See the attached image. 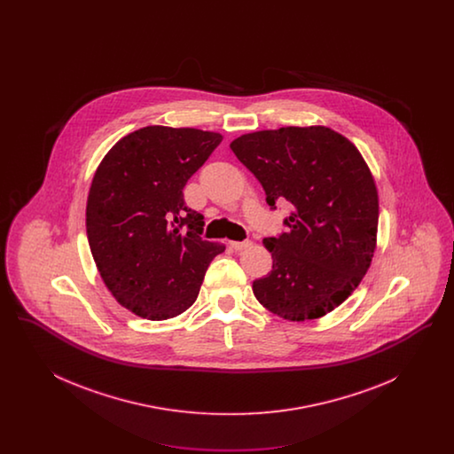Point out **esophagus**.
Wrapping results in <instances>:
<instances>
[{
    "instance_id": "34e87169",
    "label": "esophagus",
    "mask_w": 454,
    "mask_h": 454,
    "mask_svg": "<svg viewBox=\"0 0 454 454\" xmlns=\"http://www.w3.org/2000/svg\"><path fill=\"white\" fill-rule=\"evenodd\" d=\"M231 247L239 252V250H245V248L252 247V241H250V239H245V241H233V243H231Z\"/></svg>"
}]
</instances>
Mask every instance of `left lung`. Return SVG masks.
I'll return each mask as SVG.
<instances>
[{"instance_id": "1", "label": "left lung", "mask_w": 454, "mask_h": 454, "mask_svg": "<svg viewBox=\"0 0 454 454\" xmlns=\"http://www.w3.org/2000/svg\"><path fill=\"white\" fill-rule=\"evenodd\" d=\"M267 195L293 204L287 231L265 238L272 270L254 281L270 313L291 322L322 318L356 291L378 237V189L363 154L326 126L248 132L231 141Z\"/></svg>"}]
</instances>
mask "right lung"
<instances>
[{
	"mask_svg": "<svg viewBox=\"0 0 454 454\" xmlns=\"http://www.w3.org/2000/svg\"><path fill=\"white\" fill-rule=\"evenodd\" d=\"M223 136L148 126L119 139L93 175L87 200L90 250L115 301L148 320L189 309L223 243L200 238L204 217L184 187Z\"/></svg>",
	"mask_w": 454,
	"mask_h": 454,
	"instance_id": "1",
	"label": "right lung"
}]
</instances>
